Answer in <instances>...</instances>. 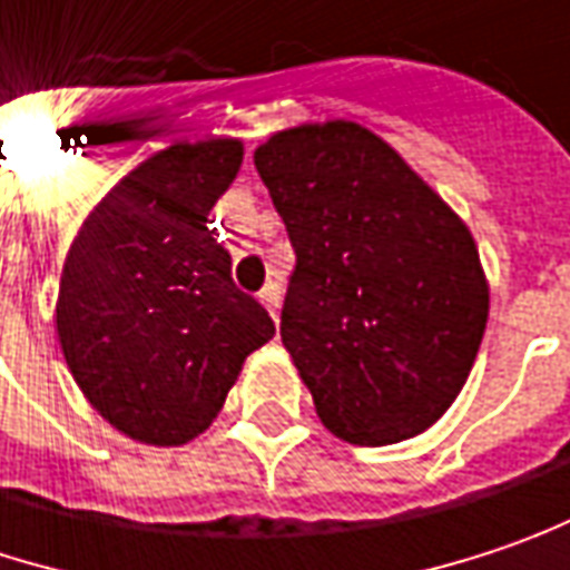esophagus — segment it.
<instances>
[{"mask_svg": "<svg viewBox=\"0 0 570 570\" xmlns=\"http://www.w3.org/2000/svg\"><path fill=\"white\" fill-rule=\"evenodd\" d=\"M259 302H263V305L268 307V314H272V317H278V302H282V288H278L275 282H268L263 292H259Z\"/></svg>", "mask_w": 570, "mask_h": 570, "instance_id": "34e87169", "label": "esophagus"}]
</instances>
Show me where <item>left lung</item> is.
<instances>
[{
  "instance_id": "obj_1",
  "label": "left lung",
  "mask_w": 570,
  "mask_h": 570,
  "mask_svg": "<svg viewBox=\"0 0 570 570\" xmlns=\"http://www.w3.org/2000/svg\"><path fill=\"white\" fill-rule=\"evenodd\" d=\"M253 161L295 249L278 331L317 419L366 448L422 434L464 389L487 331L470 229L356 122L275 132Z\"/></svg>"
}]
</instances>
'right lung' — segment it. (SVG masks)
Returning <instances> with one entry per match:
<instances>
[{
    "label": "right lung",
    "instance_id": "obj_1",
    "mask_svg": "<svg viewBox=\"0 0 570 570\" xmlns=\"http://www.w3.org/2000/svg\"><path fill=\"white\" fill-rule=\"evenodd\" d=\"M239 165L236 139L168 145L116 184L70 243L58 295L63 360L132 441L171 448L207 431L243 360L275 334L207 229Z\"/></svg>",
    "mask_w": 570,
    "mask_h": 570
}]
</instances>
